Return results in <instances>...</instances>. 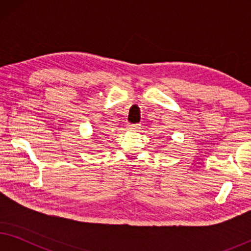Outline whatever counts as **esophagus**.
<instances>
[{
  "mask_svg": "<svg viewBox=\"0 0 251 251\" xmlns=\"http://www.w3.org/2000/svg\"><path fill=\"white\" fill-rule=\"evenodd\" d=\"M129 129L133 130V131H137V130L140 129V125H138V123H137V125H130Z\"/></svg>",
  "mask_w": 251,
  "mask_h": 251,
  "instance_id": "obj_1",
  "label": "esophagus"
}]
</instances>
